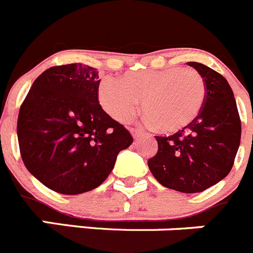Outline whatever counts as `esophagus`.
I'll return each mask as SVG.
<instances>
[{
    "label": "esophagus",
    "instance_id": "34e87169",
    "mask_svg": "<svg viewBox=\"0 0 253 253\" xmlns=\"http://www.w3.org/2000/svg\"><path fill=\"white\" fill-rule=\"evenodd\" d=\"M129 132H131V134L133 136L134 138H137L138 136L141 134V131H140V129H137V128H129Z\"/></svg>",
    "mask_w": 253,
    "mask_h": 253
}]
</instances>
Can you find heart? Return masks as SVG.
<instances>
[{
	"label": "heart",
	"mask_w": 253,
	"mask_h": 253,
	"mask_svg": "<svg viewBox=\"0 0 253 253\" xmlns=\"http://www.w3.org/2000/svg\"><path fill=\"white\" fill-rule=\"evenodd\" d=\"M206 84L193 68L171 67L105 77L98 84V101L116 121L126 124L141 110L147 124L164 133H174L196 120L205 103Z\"/></svg>",
	"instance_id": "1"
}]
</instances>
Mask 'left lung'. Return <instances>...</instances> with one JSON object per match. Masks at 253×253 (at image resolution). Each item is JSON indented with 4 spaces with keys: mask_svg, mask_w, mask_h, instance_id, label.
<instances>
[{
    "mask_svg": "<svg viewBox=\"0 0 253 253\" xmlns=\"http://www.w3.org/2000/svg\"><path fill=\"white\" fill-rule=\"evenodd\" d=\"M188 66L206 84L204 107L193 122L169 137H160L159 151L148 169L162 186L183 193L202 192L223 180L233 166L241 141V121L227 80L198 62Z\"/></svg>",
    "mask_w": 253,
    "mask_h": 253,
    "instance_id": "obj_1",
    "label": "left lung"
}]
</instances>
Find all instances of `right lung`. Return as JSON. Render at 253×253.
Instances as JSON below:
<instances>
[{
	"label": "right lung",
	"mask_w": 253,
	"mask_h": 253,
	"mask_svg": "<svg viewBox=\"0 0 253 253\" xmlns=\"http://www.w3.org/2000/svg\"><path fill=\"white\" fill-rule=\"evenodd\" d=\"M98 72L82 63L42 72L20 108L17 137L30 173L62 195L98 187L133 138L98 103Z\"/></svg>",
	"instance_id": "right-lung-1"
}]
</instances>
